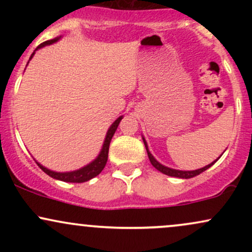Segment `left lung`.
I'll return each instance as SVG.
<instances>
[{
    "mask_svg": "<svg viewBox=\"0 0 252 252\" xmlns=\"http://www.w3.org/2000/svg\"><path fill=\"white\" fill-rule=\"evenodd\" d=\"M142 138H143L144 146H146L147 153H148V158H149V161H150V163H152L153 166H154L156 169H158V170H160L161 173H163V174H166V175H169V176H175V178H181V179H190V178H194V176L199 175V174H200V173L205 172V170H206V169H209L210 167L212 166V164H215V163L217 162V161H218V158H220V156H219V158H217L216 161H213L212 163L207 164V166L202 167V168H200V169H195V170H178V169L168 168V167L163 166V164H161L160 162H158V161L155 160V158H154V156H153L152 154H150V152H149V149H148V144H147L146 140H144V137H142Z\"/></svg>",
    "mask_w": 252,
    "mask_h": 252,
    "instance_id": "left-lung-1",
    "label": "left lung"
}]
</instances>
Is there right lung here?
I'll return each mask as SVG.
<instances>
[{
	"instance_id": "add662e5",
	"label": "right lung",
	"mask_w": 252,
	"mask_h": 252,
	"mask_svg": "<svg viewBox=\"0 0 252 252\" xmlns=\"http://www.w3.org/2000/svg\"><path fill=\"white\" fill-rule=\"evenodd\" d=\"M60 37H62V36L56 37V39H52V40H48V41H45V42L40 43V45L36 47L35 51H37V50H39V48H41V47H45V46H47V45H52V43L57 42L58 40L60 39ZM35 51L33 52V54H32V56H31L30 60L32 59V58H33L34 53H35ZM122 118H123V116L118 117L117 120L111 124V126H110V128H109L108 132H106L105 140H104L102 150H100L99 155L97 156V158H94V160L92 161L91 163L86 164V166L83 167V168L73 170V172L59 173V172H53V170L46 168V167H43L42 164H40L39 162H36L37 166H39L40 168H41L43 172L46 173V174L50 175L51 178L57 179V180H62V181H65V182H78V184H80V182L89 181L90 179L94 178V176H97L98 174H99V173L104 169V167H105L106 161H108L110 142H111L112 136H114L115 131H116V129H117V126H118V124H120L121 121H122Z\"/></svg>"
}]
</instances>
